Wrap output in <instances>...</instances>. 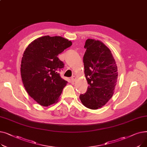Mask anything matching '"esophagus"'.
Listing matches in <instances>:
<instances>
[{
	"label": "esophagus",
	"mask_w": 147,
	"mask_h": 147,
	"mask_svg": "<svg viewBox=\"0 0 147 147\" xmlns=\"http://www.w3.org/2000/svg\"><path fill=\"white\" fill-rule=\"evenodd\" d=\"M76 78L75 76H74L71 78V82H74L76 80Z\"/></svg>",
	"instance_id": "obj_1"
}]
</instances>
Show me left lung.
Wrapping results in <instances>:
<instances>
[{
    "label": "left lung",
    "mask_w": 147,
    "mask_h": 147,
    "mask_svg": "<svg viewBox=\"0 0 147 147\" xmlns=\"http://www.w3.org/2000/svg\"><path fill=\"white\" fill-rule=\"evenodd\" d=\"M84 48V74L89 86L79 98L83 105L96 110L113 95L118 77L117 66L111 52L102 42L88 38Z\"/></svg>",
    "instance_id": "obj_1"
}]
</instances>
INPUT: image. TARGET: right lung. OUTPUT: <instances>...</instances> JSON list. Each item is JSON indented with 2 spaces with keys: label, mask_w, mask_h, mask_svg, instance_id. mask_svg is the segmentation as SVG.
I'll return each instance as SVG.
<instances>
[{
  "label": "right lung",
  "mask_w": 147,
  "mask_h": 147,
  "mask_svg": "<svg viewBox=\"0 0 147 147\" xmlns=\"http://www.w3.org/2000/svg\"><path fill=\"white\" fill-rule=\"evenodd\" d=\"M71 45L61 36H45L26 49L21 64L22 83L28 95L40 105L57 102L66 86L67 82L58 73L64 64L58 55Z\"/></svg>",
  "instance_id": "1"
}]
</instances>
